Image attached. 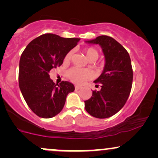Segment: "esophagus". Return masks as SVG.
<instances>
[{
	"label": "esophagus",
	"mask_w": 158,
	"mask_h": 158,
	"mask_svg": "<svg viewBox=\"0 0 158 158\" xmlns=\"http://www.w3.org/2000/svg\"><path fill=\"white\" fill-rule=\"evenodd\" d=\"M75 89L76 90H79V89H80V87H79V85H76V86H75Z\"/></svg>",
	"instance_id": "esophagus-1"
}]
</instances>
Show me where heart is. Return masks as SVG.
Listing matches in <instances>:
<instances>
[{
  "instance_id": "1",
  "label": "heart",
  "mask_w": 158,
  "mask_h": 158,
  "mask_svg": "<svg viewBox=\"0 0 158 158\" xmlns=\"http://www.w3.org/2000/svg\"><path fill=\"white\" fill-rule=\"evenodd\" d=\"M85 55H86L87 59L88 60H96L97 59L99 53L97 49L92 47L87 48L85 50ZM72 56H73V51L70 50L68 53L66 54L64 58V61L65 63H68L71 59ZM68 77L73 82L76 83L77 85H81L85 81L90 80L94 77L93 72L90 70V69H81L79 68H70L68 72Z\"/></svg>"
}]
</instances>
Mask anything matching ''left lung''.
Wrapping results in <instances>:
<instances>
[{
    "instance_id": "1",
    "label": "left lung",
    "mask_w": 158,
    "mask_h": 158,
    "mask_svg": "<svg viewBox=\"0 0 158 158\" xmlns=\"http://www.w3.org/2000/svg\"><path fill=\"white\" fill-rule=\"evenodd\" d=\"M88 42L102 47L106 65L102 73L94 81L96 84H101V90L92 91L91 97L85 101V108L94 117L108 118L125 106L131 93L133 81L131 59L124 47L110 36H98Z\"/></svg>"
}]
</instances>
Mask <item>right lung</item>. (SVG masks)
<instances>
[{"label":"right lung","mask_w":158,"mask_h":158,"mask_svg":"<svg viewBox=\"0 0 158 158\" xmlns=\"http://www.w3.org/2000/svg\"><path fill=\"white\" fill-rule=\"evenodd\" d=\"M79 41L46 33L29 43L21 54L19 88L27 106L39 117L51 118L60 113L68 94L75 90L68 81L54 83L49 72L62 64L65 55Z\"/></svg>","instance_id":"obj_1"}]
</instances>
